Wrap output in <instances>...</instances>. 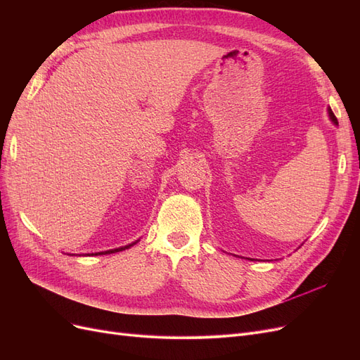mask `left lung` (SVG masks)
Instances as JSON below:
<instances>
[{
	"instance_id": "8db88e82",
	"label": "left lung",
	"mask_w": 360,
	"mask_h": 360,
	"mask_svg": "<svg viewBox=\"0 0 360 360\" xmlns=\"http://www.w3.org/2000/svg\"><path fill=\"white\" fill-rule=\"evenodd\" d=\"M328 114H329V118H330V122L335 124V126H338V120H336V117H335V114L332 112V110L330 108H328Z\"/></svg>"
}]
</instances>
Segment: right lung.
Listing matches in <instances>:
<instances>
[{
    "instance_id": "obj_1",
    "label": "right lung",
    "mask_w": 360,
    "mask_h": 360,
    "mask_svg": "<svg viewBox=\"0 0 360 360\" xmlns=\"http://www.w3.org/2000/svg\"><path fill=\"white\" fill-rule=\"evenodd\" d=\"M139 242V238L136 242H132V243H129V245H126V246H120V248H115V249H110V250H102V252H96V254H91V255H106V254H115V252H120V250H126V249H129L130 246H134V245H136ZM86 255H90V254H86Z\"/></svg>"
}]
</instances>
